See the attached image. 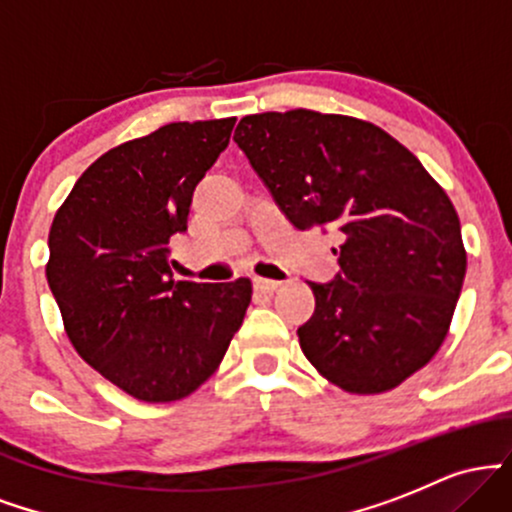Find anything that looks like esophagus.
Wrapping results in <instances>:
<instances>
[{"mask_svg":"<svg viewBox=\"0 0 512 512\" xmlns=\"http://www.w3.org/2000/svg\"><path fill=\"white\" fill-rule=\"evenodd\" d=\"M252 284H255L257 291L272 293V291L279 289L281 281H276V279H264V276H255V279H252Z\"/></svg>","mask_w":512,"mask_h":512,"instance_id":"esophagus-1","label":"esophagus"}]
</instances>
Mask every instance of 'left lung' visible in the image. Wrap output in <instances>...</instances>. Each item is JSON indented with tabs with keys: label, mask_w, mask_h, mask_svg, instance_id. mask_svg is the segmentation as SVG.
<instances>
[{
	"label": "left lung",
	"mask_w": 512,
	"mask_h": 512,
	"mask_svg": "<svg viewBox=\"0 0 512 512\" xmlns=\"http://www.w3.org/2000/svg\"><path fill=\"white\" fill-rule=\"evenodd\" d=\"M233 142L293 226L339 243V274L308 281L305 358L356 395L424 368L448 334L467 252L455 207L419 158L370 122L313 110L248 115Z\"/></svg>",
	"instance_id": "1"
}]
</instances>
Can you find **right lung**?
I'll return each instance as SVG.
<instances>
[{"label": "right lung", "instance_id": "obj_1", "mask_svg": "<svg viewBox=\"0 0 512 512\" xmlns=\"http://www.w3.org/2000/svg\"><path fill=\"white\" fill-rule=\"evenodd\" d=\"M236 117L173 122L103 154L52 221L48 284L69 342L93 370L144 402H175L219 368L252 284L173 281L170 238L228 146Z\"/></svg>", "mask_w": 512, "mask_h": 512}]
</instances>
